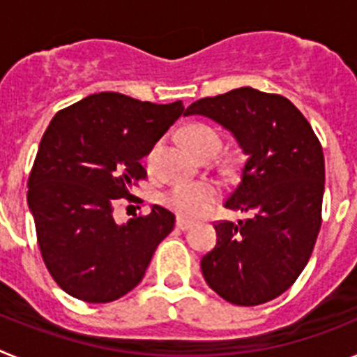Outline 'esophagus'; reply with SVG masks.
<instances>
[{"label":"esophagus","instance_id":"esophagus-1","mask_svg":"<svg viewBox=\"0 0 357 357\" xmlns=\"http://www.w3.org/2000/svg\"><path fill=\"white\" fill-rule=\"evenodd\" d=\"M175 225H176V229L188 230V229H191V227H193V223L188 222V220H184V218H176Z\"/></svg>","mask_w":357,"mask_h":357}]
</instances>
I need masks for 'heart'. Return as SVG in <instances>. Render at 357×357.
Listing matches in <instances>:
<instances>
[{"mask_svg":"<svg viewBox=\"0 0 357 357\" xmlns=\"http://www.w3.org/2000/svg\"><path fill=\"white\" fill-rule=\"evenodd\" d=\"M182 135H184L185 144L191 148V151H195L198 157H204V159L213 157L222 148L220 132L211 125H206V123H191L184 128ZM157 151H159V144H153L148 150L146 157H144L148 169L153 168L157 160ZM218 197H220V191L213 182H182V184H175L173 188H169L162 195V204L178 216L197 218L207 213L211 206L218 200Z\"/></svg>","mask_w":357,"mask_h":357,"instance_id":"1","label":"heart"}]
</instances>
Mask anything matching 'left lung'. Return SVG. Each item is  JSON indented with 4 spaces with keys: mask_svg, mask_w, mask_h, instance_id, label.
<instances>
[{
    "mask_svg": "<svg viewBox=\"0 0 357 357\" xmlns=\"http://www.w3.org/2000/svg\"><path fill=\"white\" fill-rule=\"evenodd\" d=\"M184 114L214 119L236 135L247 160L227 209L252 213L216 222V247L200 261L211 289L236 305H259L286 291L313 254L321 225L324 151L288 98L239 87L202 98Z\"/></svg>",
    "mask_w": 357,
    "mask_h": 357,
    "instance_id": "obj_1",
    "label": "left lung"
}]
</instances>
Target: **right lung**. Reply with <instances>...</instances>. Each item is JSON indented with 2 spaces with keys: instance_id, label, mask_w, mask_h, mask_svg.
<instances>
[{
  "instance_id": "add662e5",
  "label": "right lung",
  "mask_w": 357,
  "mask_h": 357,
  "mask_svg": "<svg viewBox=\"0 0 357 357\" xmlns=\"http://www.w3.org/2000/svg\"><path fill=\"white\" fill-rule=\"evenodd\" d=\"M184 112L182 102H141L98 93L59 110L28 176V206L50 275L89 304L118 301L139 284L175 227L168 209L116 225L119 198L146 178L141 159Z\"/></svg>"
}]
</instances>
